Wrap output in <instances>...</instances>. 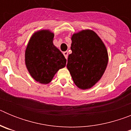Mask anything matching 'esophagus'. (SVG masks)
Returning <instances> with one entry per match:
<instances>
[{
  "label": "esophagus",
  "mask_w": 131,
  "mask_h": 131,
  "mask_svg": "<svg viewBox=\"0 0 131 131\" xmlns=\"http://www.w3.org/2000/svg\"><path fill=\"white\" fill-rule=\"evenodd\" d=\"M63 55H64L65 58H66V59H68V51H65V52H63Z\"/></svg>",
  "instance_id": "1"
}]
</instances>
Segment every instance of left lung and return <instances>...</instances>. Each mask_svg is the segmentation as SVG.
I'll list each match as a JSON object with an SVG mask.
<instances>
[{"mask_svg": "<svg viewBox=\"0 0 131 131\" xmlns=\"http://www.w3.org/2000/svg\"><path fill=\"white\" fill-rule=\"evenodd\" d=\"M67 68L74 83L82 90L94 86L104 73L108 63L107 48L94 31L84 29L71 36Z\"/></svg>", "mask_w": 131, "mask_h": 131, "instance_id": "1", "label": "left lung"}]
</instances>
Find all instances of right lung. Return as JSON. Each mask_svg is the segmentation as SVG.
I'll return each mask as SVG.
<instances>
[{"mask_svg": "<svg viewBox=\"0 0 131 131\" xmlns=\"http://www.w3.org/2000/svg\"><path fill=\"white\" fill-rule=\"evenodd\" d=\"M54 34L41 29L32 35L25 51V63L31 76L41 84L50 83L59 69L66 64V59L53 44Z\"/></svg>", "mask_w": 131, "mask_h": 131, "instance_id": "obj_1", "label": "right lung"}]
</instances>
